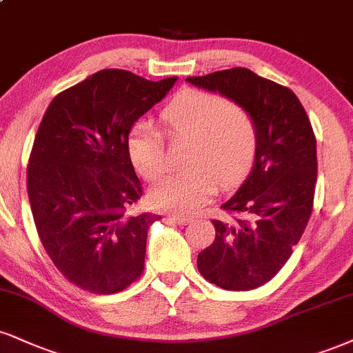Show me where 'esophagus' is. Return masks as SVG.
<instances>
[{
  "instance_id": "esophagus-1",
  "label": "esophagus",
  "mask_w": 353,
  "mask_h": 353,
  "mask_svg": "<svg viewBox=\"0 0 353 353\" xmlns=\"http://www.w3.org/2000/svg\"><path fill=\"white\" fill-rule=\"evenodd\" d=\"M168 219L172 220V222H176L177 225H188L190 222L189 217H182V215H169Z\"/></svg>"
}]
</instances>
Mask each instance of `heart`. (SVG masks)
Instances as JSON below:
<instances>
[{"label": "heart", "instance_id": "obj_1", "mask_svg": "<svg viewBox=\"0 0 353 353\" xmlns=\"http://www.w3.org/2000/svg\"><path fill=\"white\" fill-rule=\"evenodd\" d=\"M161 120L171 141H190L188 169L164 177L150 194L156 209L189 214L225 188L236 184L252 168L258 150V128L248 110L219 93L185 90L164 108ZM130 158L146 181L165 172V139L150 123L130 133Z\"/></svg>", "mask_w": 353, "mask_h": 353}]
</instances>
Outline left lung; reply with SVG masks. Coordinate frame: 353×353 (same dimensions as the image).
<instances>
[{"label": "left lung", "instance_id": "obj_1", "mask_svg": "<svg viewBox=\"0 0 353 353\" xmlns=\"http://www.w3.org/2000/svg\"><path fill=\"white\" fill-rule=\"evenodd\" d=\"M252 113L258 150L250 176L214 220L215 240L197 256L207 281L250 291L273 279L303 236L317 181L316 136L298 97L254 72L233 67L185 79Z\"/></svg>", "mask_w": 353, "mask_h": 353}]
</instances>
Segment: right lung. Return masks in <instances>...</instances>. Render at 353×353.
<instances>
[{
	"label": "right lung",
	"instance_id": "add662e5",
	"mask_svg": "<svg viewBox=\"0 0 353 353\" xmlns=\"http://www.w3.org/2000/svg\"><path fill=\"white\" fill-rule=\"evenodd\" d=\"M177 77L151 82L105 69L59 93L46 110L28 164V195L41 243L80 290L113 294L144 270L148 228L133 215L143 195L128 136Z\"/></svg>",
	"mask_w": 353,
	"mask_h": 353
}]
</instances>
